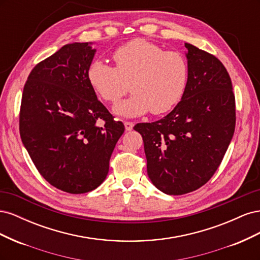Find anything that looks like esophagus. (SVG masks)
Wrapping results in <instances>:
<instances>
[{"label":"esophagus","mask_w":260,"mask_h":260,"mask_svg":"<svg viewBox=\"0 0 260 260\" xmlns=\"http://www.w3.org/2000/svg\"><path fill=\"white\" fill-rule=\"evenodd\" d=\"M123 124H124V128L127 131H131L133 129V125H135L133 124V122H130V121H124Z\"/></svg>","instance_id":"obj_1"}]
</instances>
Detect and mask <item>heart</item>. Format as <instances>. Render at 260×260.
<instances>
[{"instance_id": "heart-1", "label": "heart", "mask_w": 260, "mask_h": 260, "mask_svg": "<svg viewBox=\"0 0 260 260\" xmlns=\"http://www.w3.org/2000/svg\"><path fill=\"white\" fill-rule=\"evenodd\" d=\"M113 58L115 67L94 60L86 77L99 96L113 104L128 92L130 84L133 94L115 106L117 115L131 118L149 111L160 115L182 99L188 76L183 55L136 39L118 48Z\"/></svg>"}]
</instances>
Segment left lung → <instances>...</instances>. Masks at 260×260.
Masks as SVG:
<instances>
[{"mask_svg":"<svg viewBox=\"0 0 260 260\" xmlns=\"http://www.w3.org/2000/svg\"><path fill=\"white\" fill-rule=\"evenodd\" d=\"M187 83L162 119L135 125L143 138L147 175L159 191L182 195L214 176L235 128V99L226 69L214 55L184 43Z\"/></svg>","mask_w":260,"mask_h":260,"instance_id":"1","label":"left lung"}]
</instances>
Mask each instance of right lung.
<instances>
[{"mask_svg":"<svg viewBox=\"0 0 260 260\" xmlns=\"http://www.w3.org/2000/svg\"><path fill=\"white\" fill-rule=\"evenodd\" d=\"M92 42L66 44L32 69L23 86L19 131L41 176L81 194L100 186L124 125L98 100L86 73Z\"/></svg>","mask_w":260,"mask_h":260,"instance_id":"add662e5","label":"right lung"}]
</instances>
